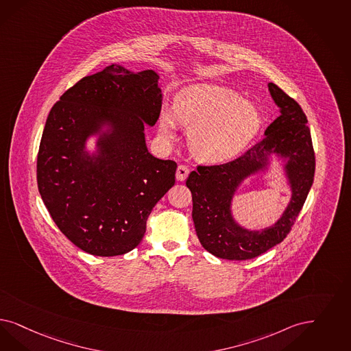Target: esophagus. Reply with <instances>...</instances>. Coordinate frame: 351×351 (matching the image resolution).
<instances>
[{
    "instance_id": "34e87169",
    "label": "esophagus",
    "mask_w": 351,
    "mask_h": 351,
    "mask_svg": "<svg viewBox=\"0 0 351 351\" xmlns=\"http://www.w3.org/2000/svg\"><path fill=\"white\" fill-rule=\"evenodd\" d=\"M188 175H189V169L186 167V166H179L178 167V171H176V179L179 180V182H184L186 178H188Z\"/></svg>"
}]
</instances>
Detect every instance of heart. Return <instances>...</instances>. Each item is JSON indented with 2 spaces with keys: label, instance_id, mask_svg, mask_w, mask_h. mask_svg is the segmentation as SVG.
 <instances>
[{
  "label": "heart",
  "instance_id": "heart-1",
  "mask_svg": "<svg viewBox=\"0 0 351 351\" xmlns=\"http://www.w3.org/2000/svg\"><path fill=\"white\" fill-rule=\"evenodd\" d=\"M176 121L188 128V146L207 163H226L240 157L261 132L263 117L254 102L227 86L210 83L184 88L175 97L172 112L165 110L159 133L176 137Z\"/></svg>",
  "mask_w": 351,
  "mask_h": 351
}]
</instances>
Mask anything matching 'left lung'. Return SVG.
<instances>
[{"label": "left lung", "instance_id": "8db88e82", "mask_svg": "<svg viewBox=\"0 0 351 351\" xmlns=\"http://www.w3.org/2000/svg\"><path fill=\"white\" fill-rule=\"evenodd\" d=\"M267 85L280 114L267 127L265 137L241 157L226 165L198 166L186 179L198 240L205 250L221 259H252L282 241L314 182V147L307 118L301 106L278 85ZM274 161L282 167L290 188V202L275 223L249 229L232 214L234 195L246 180L266 174Z\"/></svg>", "mask_w": 351, "mask_h": 351}]
</instances>
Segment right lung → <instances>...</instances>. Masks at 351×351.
Segmentation results:
<instances>
[{
	"instance_id": "right-lung-1",
	"label": "right lung",
	"mask_w": 351,
	"mask_h": 351,
	"mask_svg": "<svg viewBox=\"0 0 351 351\" xmlns=\"http://www.w3.org/2000/svg\"><path fill=\"white\" fill-rule=\"evenodd\" d=\"M158 80L154 70L133 73L112 63L66 90L49 112L38 192L62 233L88 254L133 250L153 207L175 184L178 165L146 146L145 125L157 123L163 101Z\"/></svg>"
}]
</instances>
